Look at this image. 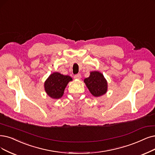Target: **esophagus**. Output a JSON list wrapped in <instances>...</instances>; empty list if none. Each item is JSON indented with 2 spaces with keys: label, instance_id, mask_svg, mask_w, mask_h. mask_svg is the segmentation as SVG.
<instances>
[{
  "label": "esophagus",
  "instance_id": "esophagus-1",
  "mask_svg": "<svg viewBox=\"0 0 155 155\" xmlns=\"http://www.w3.org/2000/svg\"><path fill=\"white\" fill-rule=\"evenodd\" d=\"M74 78L75 79H80L81 78V75L80 74H76V75L74 76Z\"/></svg>",
  "mask_w": 155,
  "mask_h": 155
}]
</instances>
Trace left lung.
<instances>
[{"label": "left lung", "instance_id": "left-lung-1", "mask_svg": "<svg viewBox=\"0 0 155 155\" xmlns=\"http://www.w3.org/2000/svg\"><path fill=\"white\" fill-rule=\"evenodd\" d=\"M84 83L91 95L95 97L102 96L107 91V80L103 74L98 71L90 72V76L84 79Z\"/></svg>", "mask_w": 155, "mask_h": 155}]
</instances>
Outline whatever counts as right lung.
I'll list each match as a JSON object with an SVG mask.
<instances>
[{"label": "right lung", "mask_w": 155, "mask_h": 155, "mask_svg": "<svg viewBox=\"0 0 155 155\" xmlns=\"http://www.w3.org/2000/svg\"><path fill=\"white\" fill-rule=\"evenodd\" d=\"M72 78L55 72L49 75L45 81L44 86L46 94L52 99H58L63 96L67 85Z\"/></svg>", "instance_id": "obj_1"}]
</instances>
